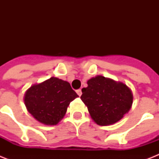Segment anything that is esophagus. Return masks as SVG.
<instances>
[{
  "label": "esophagus",
  "mask_w": 159,
  "mask_h": 159,
  "mask_svg": "<svg viewBox=\"0 0 159 159\" xmlns=\"http://www.w3.org/2000/svg\"><path fill=\"white\" fill-rule=\"evenodd\" d=\"M77 95H78V96H79V97H81V96H82V90L81 89H78V90H77Z\"/></svg>",
  "instance_id": "obj_1"
}]
</instances>
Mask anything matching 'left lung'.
<instances>
[{"mask_svg": "<svg viewBox=\"0 0 159 159\" xmlns=\"http://www.w3.org/2000/svg\"><path fill=\"white\" fill-rule=\"evenodd\" d=\"M87 85L82 89L81 99L97 125H112L129 111L133 95L125 84L97 76L88 80Z\"/></svg>", "mask_w": 159, "mask_h": 159, "instance_id": "8db88e82", "label": "left lung"}]
</instances>
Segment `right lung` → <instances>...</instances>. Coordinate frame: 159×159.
<instances>
[{
	"label": "right lung",
	"mask_w": 159,
	"mask_h": 159,
	"mask_svg": "<svg viewBox=\"0 0 159 159\" xmlns=\"http://www.w3.org/2000/svg\"><path fill=\"white\" fill-rule=\"evenodd\" d=\"M77 97L68 82L51 77L40 84L34 85L26 92L25 104L37 120L54 125L64 116L70 102Z\"/></svg>",
	"instance_id": "add662e5"
}]
</instances>
